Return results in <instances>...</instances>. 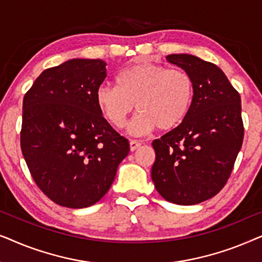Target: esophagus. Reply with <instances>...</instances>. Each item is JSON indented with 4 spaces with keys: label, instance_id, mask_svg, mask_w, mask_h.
I'll use <instances>...</instances> for the list:
<instances>
[{
    "label": "esophagus",
    "instance_id": "1",
    "mask_svg": "<svg viewBox=\"0 0 262 262\" xmlns=\"http://www.w3.org/2000/svg\"><path fill=\"white\" fill-rule=\"evenodd\" d=\"M141 145H142L141 142H138V141H130V150H131V151H135V150L138 149Z\"/></svg>",
    "mask_w": 262,
    "mask_h": 262
}]
</instances>
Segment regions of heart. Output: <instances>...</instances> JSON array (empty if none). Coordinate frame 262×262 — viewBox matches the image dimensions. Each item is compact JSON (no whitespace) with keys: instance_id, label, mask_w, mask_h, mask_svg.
<instances>
[{"instance_id":"1","label":"heart","mask_w":262,"mask_h":262,"mask_svg":"<svg viewBox=\"0 0 262 262\" xmlns=\"http://www.w3.org/2000/svg\"><path fill=\"white\" fill-rule=\"evenodd\" d=\"M194 91V81L187 71L138 62L118 74L117 85H100L95 100L106 119L118 128L124 126L136 103L139 112L130 132L144 136L156 127L169 131L182 124L192 108Z\"/></svg>"}]
</instances>
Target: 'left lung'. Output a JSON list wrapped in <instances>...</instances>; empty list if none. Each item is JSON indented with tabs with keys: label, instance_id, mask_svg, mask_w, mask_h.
Here are the masks:
<instances>
[{
	"label": "left lung",
	"instance_id": "8db88e82",
	"mask_svg": "<svg viewBox=\"0 0 262 262\" xmlns=\"http://www.w3.org/2000/svg\"><path fill=\"white\" fill-rule=\"evenodd\" d=\"M166 58L193 77L194 101L182 124L152 142L151 179L167 202L195 205L230 177L245 132L241 96L214 64L186 53Z\"/></svg>",
	"mask_w": 262,
	"mask_h": 262
}]
</instances>
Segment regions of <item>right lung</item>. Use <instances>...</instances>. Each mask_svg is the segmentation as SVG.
I'll return each mask as SVG.
<instances>
[{
  "mask_svg": "<svg viewBox=\"0 0 262 262\" xmlns=\"http://www.w3.org/2000/svg\"><path fill=\"white\" fill-rule=\"evenodd\" d=\"M106 75L101 59H69L42 71L25 94L24 159L38 187L60 206L98 203L130 151L96 105Z\"/></svg>",
  "mask_w": 262,
  "mask_h": 262,
  "instance_id": "obj_1",
  "label": "right lung"
}]
</instances>
